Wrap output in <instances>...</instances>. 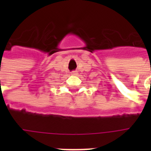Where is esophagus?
<instances>
[{"label": "esophagus", "instance_id": "esophagus-1", "mask_svg": "<svg viewBox=\"0 0 151 151\" xmlns=\"http://www.w3.org/2000/svg\"><path fill=\"white\" fill-rule=\"evenodd\" d=\"M71 74H72V75H78V72H77V71H73V72L71 73Z\"/></svg>", "mask_w": 151, "mask_h": 151}]
</instances>
